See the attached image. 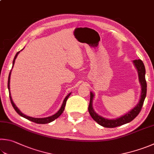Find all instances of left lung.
Masks as SVG:
<instances>
[{
  "label": "left lung",
  "instance_id": "8db88e82",
  "mask_svg": "<svg viewBox=\"0 0 154 154\" xmlns=\"http://www.w3.org/2000/svg\"><path fill=\"white\" fill-rule=\"evenodd\" d=\"M133 63L135 64V66L138 71L139 82H140L141 85V95L139 104L132 110H131L129 112H128L125 115L120 117L119 119L114 120H108L97 115L95 112L93 107H92V100H93L94 94L90 92V101H89L88 111L89 114H90L91 118L100 125L102 126V127L106 128H114L119 127V126L127 124L136 118V116L138 115L141 110L142 106L143 105L144 100L145 97H146L147 94V83L146 80H145V68L143 61L140 59L133 60Z\"/></svg>",
  "mask_w": 154,
  "mask_h": 154
}]
</instances>
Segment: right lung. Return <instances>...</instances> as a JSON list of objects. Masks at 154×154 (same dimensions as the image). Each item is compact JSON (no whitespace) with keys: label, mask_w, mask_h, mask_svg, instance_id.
<instances>
[{"label":"right lung","mask_w":154,"mask_h":154,"mask_svg":"<svg viewBox=\"0 0 154 154\" xmlns=\"http://www.w3.org/2000/svg\"><path fill=\"white\" fill-rule=\"evenodd\" d=\"M19 51L17 53L15 58H14V60H13V66L14 65V63H15V60L16 59L17 57L18 54L19 53ZM13 68V67H12ZM11 71H10L9 72V78H8V89H9V97H10V100H11V104H12L13 107L14 108V109H15V111L17 112L19 115L24 117V118H26V119L29 120V121H32L33 122H35V123H38V124H47V123H49V122H52L53 121H54L55 119H57L58 117H59L60 116V114H62L64 110H65V107L66 106V100H67V99L69 98V97L70 96V95H71V93H70L69 94H68L67 96H66V97L65 98V100H64L63 101V103L62 104V106H61V108H60V110H58L57 113H56L55 114H54V115H52L51 116H49V117H46V118H42V119H38V118H32V117H30V116H26L25 115V114H23V113L21 112L19 110V109L17 108V107L15 105V104H14L13 100H12V98H11V94H10V88H9V83H10V76H11Z\"/></svg>","instance_id":"add662e5"}]
</instances>
